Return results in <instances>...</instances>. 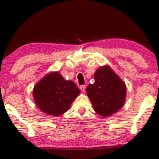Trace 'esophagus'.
Here are the masks:
<instances>
[{
    "label": "esophagus",
    "instance_id": "34e87169",
    "mask_svg": "<svg viewBox=\"0 0 159 159\" xmlns=\"http://www.w3.org/2000/svg\"><path fill=\"white\" fill-rule=\"evenodd\" d=\"M85 85H81L80 87V90L82 91V93H84L85 92Z\"/></svg>",
    "mask_w": 159,
    "mask_h": 159
}]
</instances>
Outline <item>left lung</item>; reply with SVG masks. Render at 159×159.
Returning <instances> with one entry per match:
<instances>
[{"label":"left lung","mask_w":159,"mask_h":159,"mask_svg":"<svg viewBox=\"0 0 159 159\" xmlns=\"http://www.w3.org/2000/svg\"><path fill=\"white\" fill-rule=\"evenodd\" d=\"M95 83L87 87L86 92L95 111L103 117L116 113L124 106L126 85L108 66L98 69L94 75Z\"/></svg>","instance_id":"obj_1"}]
</instances>
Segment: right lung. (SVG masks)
Instances as JSON below:
<instances>
[{
    "instance_id": "right-lung-1",
    "label": "right lung",
    "mask_w": 159,
    "mask_h": 159,
    "mask_svg": "<svg viewBox=\"0 0 159 159\" xmlns=\"http://www.w3.org/2000/svg\"><path fill=\"white\" fill-rule=\"evenodd\" d=\"M80 93L76 84L65 80L58 71L45 75L34 87L33 98L40 109L51 116H59L69 110Z\"/></svg>"
}]
</instances>
